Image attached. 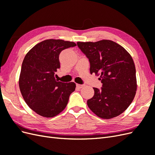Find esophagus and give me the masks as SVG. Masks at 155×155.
Returning a JSON list of instances; mask_svg holds the SVG:
<instances>
[{"mask_svg": "<svg viewBox=\"0 0 155 155\" xmlns=\"http://www.w3.org/2000/svg\"><path fill=\"white\" fill-rule=\"evenodd\" d=\"M83 86H84L83 85H80V84H76V87L79 89L81 88L82 87H83Z\"/></svg>", "mask_w": 155, "mask_h": 155, "instance_id": "34e87169", "label": "esophagus"}]
</instances>
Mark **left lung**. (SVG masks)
I'll return each instance as SVG.
<instances>
[{"mask_svg":"<svg viewBox=\"0 0 155 155\" xmlns=\"http://www.w3.org/2000/svg\"><path fill=\"white\" fill-rule=\"evenodd\" d=\"M78 47L90 61V72L102 83L101 89L93 88L94 95L87 105L102 119L121 114L133 101L137 89L136 68L130 54L115 42H78Z\"/></svg>","mask_w":155,"mask_h":155,"instance_id":"1","label":"left lung"}]
</instances>
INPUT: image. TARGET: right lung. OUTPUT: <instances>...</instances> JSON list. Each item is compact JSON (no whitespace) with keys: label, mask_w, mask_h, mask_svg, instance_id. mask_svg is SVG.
<instances>
[{"label":"right lung","mask_w":155,"mask_h":155,"mask_svg":"<svg viewBox=\"0 0 155 155\" xmlns=\"http://www.w3.org/2000/svg\"><path fill=\"white\" fill-rule=\"evenodd\" d=\"M75 46L74 42L46 39L35 45L25 55L18 85L23 99L37 114L52 118L67 107L76 83L58 81L54 74L60 68L61 51Z\"/></svg>","instance_id":"obj_1"}]
</instances>
